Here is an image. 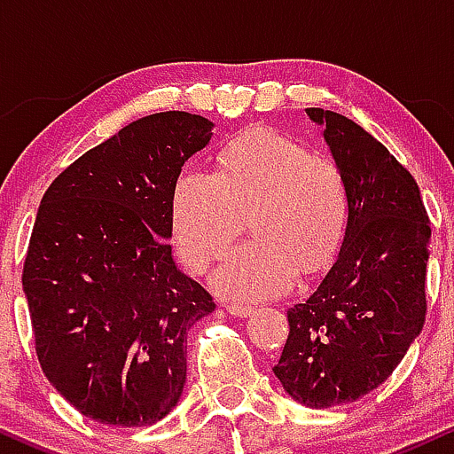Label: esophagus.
Here are the masks:
<instances>
[{
    "label": "esophagus",
    "mask_w": 454,
    "mask_h": 454,
    "mask_svg": "<svg viewBox=\"0 0 454 454\" xmlns=\"http://www.w3.org/2000/svg\"><path fill=\"white\" fill-rule=\"evenodd\" d=\"M226 309H228V314H232V316H237V317H245V316H249L254 311V307L252 305H239V303H228L226 305Z\"/></svg>",
    "instance_id": "esophagus-1"
}]
</instances>
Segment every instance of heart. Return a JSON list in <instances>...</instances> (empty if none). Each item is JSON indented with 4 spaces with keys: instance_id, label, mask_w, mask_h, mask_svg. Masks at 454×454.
Returning <instances> with one entry per match:
<instances>
[{
    "instance_id": "obj_1",
    "label": "heart",
    "mask_w": 454,
    "mask_h": 454,
    "mask_svg": "<svg viewBox=\"0 0 454 454\" xmlns=\"http://www.w3.org/2000/svg\"><path fill=\"white\" fill-rule=\"evenodd\" d=\"M346 176L335 161L270 129L226 145L217 173L185 166L173 187V243L192 270H202L243 231L254 239L234 247L213 273V288L239 301L278 296L299 269L326 267L346 237Z\"/></svg>"
}]
</instances>
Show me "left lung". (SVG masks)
Here are the masks:
<instances>
[{
  "label": "left lung",
  "instance_id": "8db88e82",
  "mask_svg": "<svg viewBox=\"0 0 454 454\" xmlns=\"http://www.w3.org/2000/svg\"><path fill=\"white\" fill-rule=\"evenodd\" d=\"M307 114L325 128L350 211L335 264L288 309L273 372L299 403L331 408L378 388L423 331L431 226L414 176L380 140L340 113Z\"/></svg>",
  "mask_w": 454,
  "mask_h": 454
}]
</instances>
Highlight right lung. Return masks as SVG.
Listing matches in <instances>:
<instances>
[{"mask_svg":"<svg viewBox=\"0 0 454 454\" xmlns=\"http://www.w3.org/2000/svg\"><path fill=\"white\" fill-rule=\"evenodd\" d=\"M213 123L155 113L82 153L49 185L23 264L44 376L87 419L147 427L181 397L187 331L215 309L175 267L173 187Z\"/></svg>","mask_w":454,"mask_h":454,"instance_id":"obj_1","label":"right lung"}]
</instances>
